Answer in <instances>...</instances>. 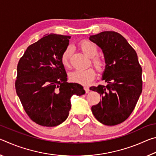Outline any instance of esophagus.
Here are the masks:
<instances>
[{"label": "esophagus", "instance_id": "1", "mask_svg": "<svg viewBox=\"0 0 156 156\" xmlns=\"http://www.w3.org/2000/svg\"><path fill=\"white\" fill-rule=\"evenodd\" d=\"M84 91H85L86 93H88V92L89 91V88L88 87H84Z\"/></svg>", "mask_w": 156, "mask_h": 156}]
</instances>
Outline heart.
I'll return each mask as SVG.
<instances>
[{
    "label": "heart",
    "mask_w": 156,
    "mask_h": 156,
    "mask_svg": "<svg viewBox=\"0 0 156 156\" xmlns=\"http://www.w3.org/2000/svg\"><path fill=\"white\" fill-rule=\"evenodd\" d=\"M79 47L87 56L91 58L92 64L99 72H102L105 67V62L101 57L96 56L98 47L96 44L89 40H83L79 43ZM71 48L67 47L61 55V62L66 67L69 66ZM96 76L94 69L89 67L86 69H76L69 73L70 80L81 84H88L94 80Z\"/></svg>",
    "instance_id": "obj_1"
}]
</instances>
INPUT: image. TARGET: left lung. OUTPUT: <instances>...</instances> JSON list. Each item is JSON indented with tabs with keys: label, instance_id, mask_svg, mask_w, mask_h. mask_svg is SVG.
I'll list each match as a JSON object with an SVG mask.
<instances>
[{
	"label": "left lung",
	"instance_id": "8db88e82",
	"mask_svg": "<svg viewBox=\"0 0 156 156\" xmlns=\"http://www.w3.org/2000/svg\"><path fill=\"white\" fill-rule=\"evenodd\" d=\"M89 40L103 52L106 65L102 80L107 83L90 87L102 98L92 106V113L103 125H118L131 115L142 93V67L136 51L121 34L102 31Z\"/></svg>",
	"mask_w": 156,
	"mask_h": 156
}]
</instances>
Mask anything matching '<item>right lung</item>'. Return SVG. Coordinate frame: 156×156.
Listing matches in <instances>:
<instances>
[{
	"label": "right lung",
	"mask_w": 156,
	"mask_h": 156,
	"mask_svg": "<svg viewBox=\"0 0 156 156\" xmlns=\"http://www.w3.org/2000/svg\"><path fill=\"white\" fill-rule=\"evenodd\" d=\"M70 38L46 34L29 46L18 62L16 94L29 117L40 125H60L68 117L73 95L85 94L80 84L67 83L61 62Z\"/></svg>",
	"instance_id": "right-lung-1"
}]
</instances>
